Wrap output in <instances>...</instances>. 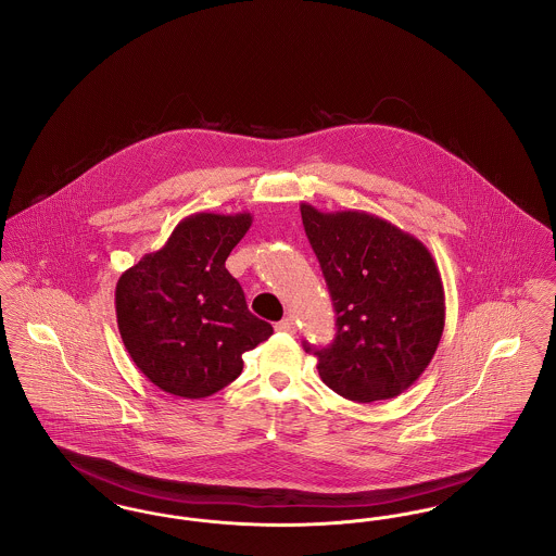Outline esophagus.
<instances>
[{"label": "esophagus", "mask_w": 556, "mask_h": 556, "mask_svg": "<svg viewBox=\"0 0 556 556\" xmlns=\"http://www.w3.org/2000/svg\"><path fill=\"white\" fill-rule=\"evenodd\" d=\"M275 329L281 331V333H293L295 331V323H293V318L286 317L275 325Z\"/></svg>", "instance_id": "1"}]
</instances>
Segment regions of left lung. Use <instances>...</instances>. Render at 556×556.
<instances>
[{"mask_svg": "<svg viewBox=\"0 0 556 556\" xmlns=\"http://www.w3.org/2000/svg\"><path fill=\"white\" fill-rule=\"evenodd\" d=\"M302 223L336 308V340L304 342L323 383L354 402L408 390L442 340L444 286L415 236L365 211L320 212L302 202Z\"/></svg>", "mask_w": 556, "mask_h": 556, "instance_id": "obj_1", "label": "left lung"}]
</instances>
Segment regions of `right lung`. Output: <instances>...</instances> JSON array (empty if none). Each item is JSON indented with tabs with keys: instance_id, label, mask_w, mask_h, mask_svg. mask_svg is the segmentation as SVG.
I'll return each instance as SVG.
<instances>
[{
	"instance_id": "add662e5",
	"label": "right lung",
	"mask_w": 556,
	"mask_h": 556,
	"mask_svg": "<svg viewBox=\"0 0 556 556\" xmlns=\"http://www.w3.org/2000/svg\"><path fill=\"white\" fill-rule=\"evenodd\" d=\"M250 225V212L189 214L159 252L121 275L114 302L123 344L162 392L216 394L238 379L241 354L273 336L225 268Z\"/></svg>"
}]
</instances>
